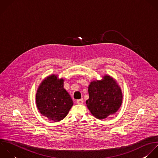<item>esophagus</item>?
<instances>
[{"label": "esophagus", "mask_w": 158, "mask_h": 158, "mask_svg": "<svg viewBox=\"0 0 158 158\" xmlns=\"http://www.w3.org/2000/svg\"><path fill=\"white\" fill-rule=\"evenodd\" d=\"M76 103L79 105H81V104H82L84 103V99L83 98H81V99H79V100H76Z\"/></svg>", "instance_id": "1"}]
</instances>
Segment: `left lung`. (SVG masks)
Wrapping results in <instances>:
<instances>
[{"mask_svg":"<svg viewBox=\"0 0 158 158\" xmlns=\"http://www.w3.org/2000/svg\"><path fill=\"white\" fill-rule=\"evenodd\" d=\"M87 108L94 116L99 119L114 114L122 104L123 94L116 81L105 76L102 81L92 82L89 86Z\"/></svg>","mask_w":158,"mask_h":158,"instance_id":"8db88e82","label":"left lung"}]
</instances>
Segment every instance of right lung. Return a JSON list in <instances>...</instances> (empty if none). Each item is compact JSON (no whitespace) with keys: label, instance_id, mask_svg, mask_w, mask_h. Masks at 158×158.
Wrapping results in <instances>:
<instances>
[{"label":"right lung","instance_id":"obj_1","mask_svg":"<svg viewBox=\"0 0 158 158\" xmlns=\"http://www.w3.org/2000/svg\"><path fill=\"white\" fill-rule=\"evenodd\" d=\"M36 104L40 113L55 122L63 119L73 105V102L63 88V79L58 80L52 75L44 79L36 94Z\"/></svg>","mask_w":158,"mask_h":158}]
</instances>
